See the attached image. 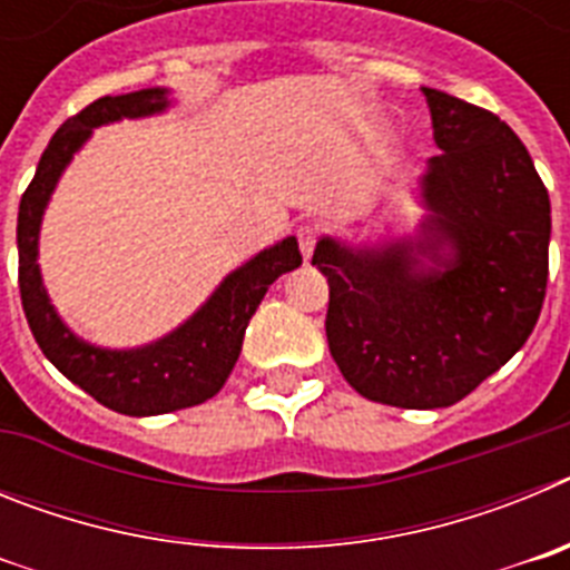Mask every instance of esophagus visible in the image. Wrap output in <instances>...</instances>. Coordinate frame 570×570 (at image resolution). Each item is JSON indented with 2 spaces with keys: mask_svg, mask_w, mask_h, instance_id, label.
Returning <instances> with one entry per match:
<instances>
[{
  "mask_svg": "<svg viewBox=\"0 0 570 570\" xmlns=\"http://www.w3.org/2000/svg\"><path fill=\"white\" fill-rule=\"evenodd\" d=\"M316 234H320V230H316V225H311V223H302L299 228H296V239H299V250H302V256H305V259L314 254Z\"/></svg>",
  "mask_w": 570,
  "mask_h": 570,
  "instance_id": "esophagus-1",
  "label": "esophagus"
}]
</instances>
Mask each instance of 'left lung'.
Masks as SVG:
<instances>
[{
    "mask_svg": "<svg viewBox=\"0 0 570 570\" xmlns=\"http://www.w3.org/2000/svg\"><path fill=\"white\" fill-rule=\"evenodd\" d=\"M442 154L422 176V242L351 250L320 239L331 356L365 400L448 407L511 360L540 320L551 199L500 116L422 88ZM435 262L425 269L419 256Z\"/></svg>",
    "mask_w": 570,
    "mask_h": 570,
    "instance_id": "1",
    "label": "left lung"
}]
</instances>
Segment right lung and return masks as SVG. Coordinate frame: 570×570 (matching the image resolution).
Segmentation results:
<instances>
[{"label": "right lung", "mask_w": 570, "mask_h": 570, "mask_svg": "<svg viewBox=\"0 0 570 570\" xmlns=\"http://www.w3.org/2000/svg\"><path fill=\"white\" fill-rule=\"evenodd\" d=\"M165 105H168L165 90L148 88L122 97H102L77 116H70L45 148L37 174L19 203V296H22L30 334L39 342L42 354L70 382H77L85 394L116 414L128 416L168 414L219 394V387L225 385L239 360L242 336L268 285L302 265L294 236L282 239L279 245L262 250L239 271H234L183 328L136 351H102L77 340L65 328L48 302L37 265L39 223L50 190L57 188L59 174L70 163V156L82 148L97 125L116 122L122 116L134 119V116L156 114Z\"/></svg>", "instance_id": "add662e5"}]
</instances>
